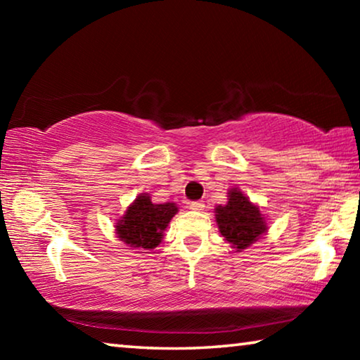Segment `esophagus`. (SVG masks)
<instances>
[{
    "label": "esophagus",
    "instance_id": "34e87169",
    "mask_svg": "<svg viewBox=\"0 0 360 360\" xmlns=\"http://www.w3.org/2000/svg\"><path fill=\"white\" fill-rule=\"evenodd\" d=\"M188 208H191L192 211H203L205 203L203 202H191L188 203Z\"/></svg>",
    "mask_w": 360,
    "mask_h": 360
}]
</instances>
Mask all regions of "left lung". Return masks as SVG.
I'll return each mask as SVG.
<instances>
[{"label": "left lung", "mask_w": 360, "mask_h": 360, "mask_svg": "<svg viewBox=\"0 0 360 360\" xmlns=\"http://www.w3.org/2000/svg\"><path fill=\"white\" fill-rule=\"evenodd\" d=\"M229 202L216 206L219 231L236 251L254 245L266 231V222L257 205H254L238 187L229 191Z\"/></svg>", "instance_id": "1"}]
</instances>
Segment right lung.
<instances>
[{"label":"right lung","mask_w":360,"mask_h":360,"mask_svg":"<svg viewBox=\"0 0 360 360\" xmlns=\"http://www.w3.org/2000/svg\"><path fill=\"white\" fill-rule=\"evenodd\" d=\"M176 212L178 206L174 203L155 205L149 193H141L115 224V235L130 248L149 251L160 245L163 231Z\"/></svg>","instance_id":"1"}]
</instances>
